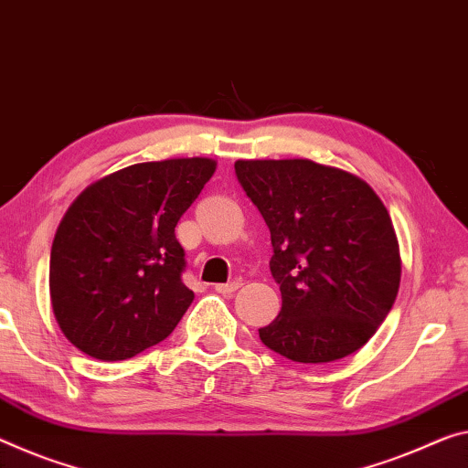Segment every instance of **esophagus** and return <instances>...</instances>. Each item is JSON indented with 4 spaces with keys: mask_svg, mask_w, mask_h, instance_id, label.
Returning <instances> with one entry per match:
<instances>
[{
    "mask_svg": "<svg viewBox=\"0 0 468 468\" xmlns=\"http://www.w3.org/2000/svg\"><path fill=\"white\" fill-rule=\"evenodd\" d=\"M240 286H242L240 280H232V282H226V284H215V291L221 294H232L234 291H239Z\"/></svg>",
    "mask_w": 468,
    "mask_h": 468,
    "instance_id": "obj_1",
    "label": "esophagus"
}]
</instances>
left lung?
I'll use <instances>...</instances> for the list:
<instances>
[{
  "label": "left lung",
  "mask_w": 468,
  "mask_h": 468,
  "mask_svg": "<svg viewBox=\"0 0 468 468\" xmlns=\"http://www.w3.org/2000/svg\"><path fill=\"white\" fill-rule=\"evenodd\" d=\"M234 169L270 228V271L282 294L259 339L301 364L364 347L401 278L398 236L378 194L362 177L309 159H240Z\"/></svg>",
  "instance_id": "obj_1"
}]
</instances>
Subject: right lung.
Masks as SVG:
<instances>
[{"label":"right lung","mask_w":468,"mask_h":468,"mask_svg":"<svg viewBox=\"0 0 468 468\" xmlns=\"http://www.w3.org/2000/svg\"><path fill=\"white\" fill-rule=\"evenodd\" d=\"M215 167L207 156L135 163L73 200L52 242L49 301L79 351L119 362L174 333L194 299L176 226Z\"/></svg>","instance_id":"obj_1"}]
</instances>
